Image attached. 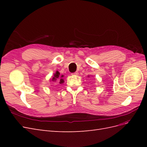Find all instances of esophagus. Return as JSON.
Wrapping results in <instances>:
<instances>
[{
    "instance_id": "obj_1",
    "label": "esophagus",
    "mask_w": 147,
    "mask_h": 147,
    "mask_svg": "<svg viewBox=\"0 0 147 147\" xmlns=\"http://www.w3.org/2000/svg\"><path fill=\"white\" fill-rule=\"evenodd\" d=\"M72 74L74 75H78V72H74V73H72Z\"/></svg>"
}]
</instances>
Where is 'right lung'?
<instances>
[{
  "label": "right lung",
  "instance_id": "1",
  "mask_svg": "<svg viewBox=\"0 0 147 147\" xmlns=\"http://www.w3.org/2000/svg\"><path fill=\"white\" fill-rule=\"evenodd\" d=\"M63 75H60V73H59V72H57L54 74V76H53V78H52V81L53 82H56L57 83H59L60 84H62L64 83V80L63 79Z\"/></svg>",
  "mask_w": 147,
  "mask_h": 147
}]
</instances>
